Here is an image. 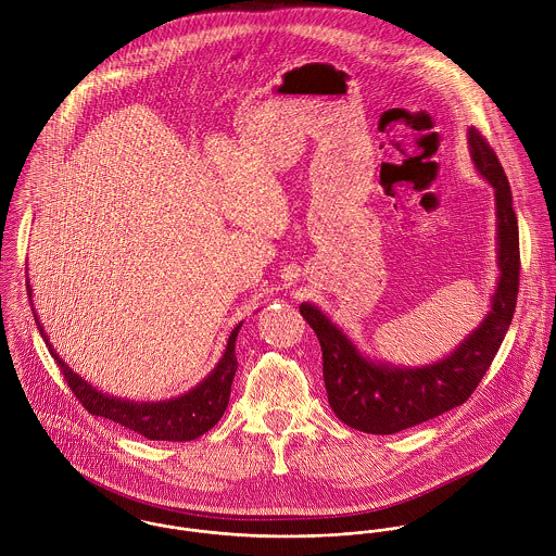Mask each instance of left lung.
I'll return each instance as SVG.
<instances>
[{
    "label": "left lung",
    "instance_id": "left-lung-1",
    "mask_svg": "<svg viewBox=\"0 0 556 556\" xmlns=\"http://www.w3.org/2000/svg\"><path fill=\"white\" fill-rule=\"evenodd\" d=\"M469 152L479 175L494 188L501 276L492 295V311L445 359L421 368L372 362L317 306H300L320 342L329 406L338 419L355 430L394 434L465 404L511 325L520 285V239L511 190L494 150L476 128L469 130Z\"/></svg>",
    "mask_w": 556,
    "mask_h": 556
}]
</instances>
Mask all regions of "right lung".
<instances>
[{
  "instance_id": "1",
  "label": "right lung",
  "mask_w": 556,
  "mask_h": 556,
  "mask_svg": "<svg viewBox=\"0 0 556 556\" xmlns=\"http://www.w3.org/2000/svg\"><path fill=\"white\" fill-rule=\"evenodd\" d=\"M27 295L31 304L29 282H27ZM31 311H34V304H31ZM34 318L66 383L71 386L73 394L79 397L80 404L91 415L106 417L128 430H135L137 434H143L150 441H192L205 434L207 430H212L227 410L233 377L238 370L236 340H238L241 323L231 331L225 355L220 357L216 368L194 390H190L184 396L170 397L162 402H132V400L102 394L96 388H91L85 379H80L79 375L73 372V368H68L64 359L58 355V351L51 346L36 313Z\"/></svg>"
}]
</instances>
